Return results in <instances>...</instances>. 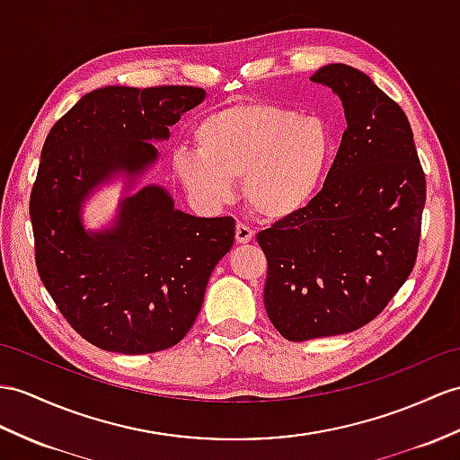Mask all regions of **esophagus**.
Here are the masks:
<instances>
[{
    "mask_svg": "<svg viewBox=\"0 0 460 460\" xmlns=\"http://www.w3.org/2000/svg\"><path fill=\"white\" fill-rule=\"evenodd\" d=\"M253 238V230L250 226H245V224H238L236 226V242L238 243H248Z\"/></svg>",
    "mask_w": 460,
    "mask_h": 460,
    "instance_id": "1",
    "label": "esophagus"
}]
</instances>
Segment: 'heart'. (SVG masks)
Wrapping results in <instances>:
<instances>
[{"label": "heart", "mask_w": 460, "mask_h": 460, "mask_svg": "<svg viewBox=\"0 0 460 460\" xmlns=\"http://www.w3.org/2000/svg\"><path fill=\"white\" fill-rule=\"evenodd\" d=\"M197 150L173 154L179 181L205 207L234 197V181L257 215L285 220L316 197L332 158L326 120L271 103H242L195 127Z\"/></svg>", "instance_id": "obj_1"}]
</instances>
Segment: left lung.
Listing matches in <instances>:
<instances>
[{"instance_id": "obj_1", "label": "left lung", "mask_w": 460, "mask_h": 460, "mask_svg": "<svg viewBox=\"0 0 460 460\" xmlns=\"http://www.w3.org/2000/svg\"><path fill=\"white\" fill-rule=\"evenodd\" d=\"M341 99L347 128L322 191L257 234L265 310L288 341L375 320L416 263L425 175L404 111L367 74L328 64L310 77Z\"/></svg>"}]
</instances>
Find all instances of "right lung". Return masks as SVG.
I'll return each mask as SVG.
<instances>
[{"label": "right lung", "mask_w": 460, "mask_h": 460, "mask_svg": "<svg viewBox=\"0 0 460 460\" xmlns=\"http://www.w3.org/2000/svg\"><path fill=\"white\" fill-rule=\"evenodd\" d=\"M207 97L191 85H107L84 95L50 128L31 193L42 285L84 340L122 355L181 341L207 283L234 243L232 217L197 218L162 185L134 189L158 162L154 142ZM120 174L114 224L87 231L83 205Z\"/></svg>", "instance_id": "obj_1"}]
</instances>
